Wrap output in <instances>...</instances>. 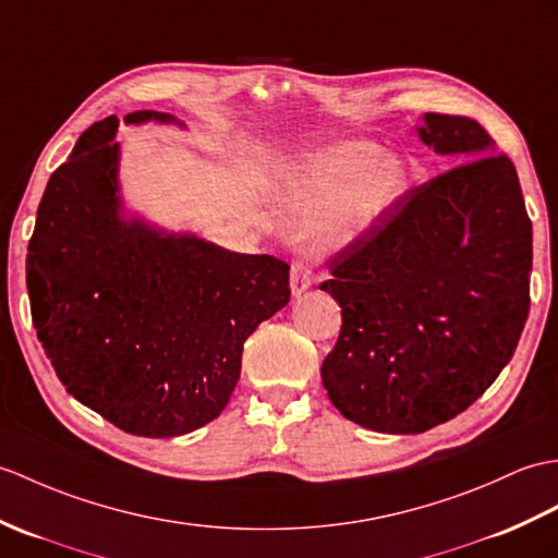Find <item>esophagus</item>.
Returning a JSON list of instances; mask_svg holds the SVG:
<instances>
[{
  "label": "esophagus",
  "mask_w": 558,
  "mask_h": 558,
  "mask_svg": "<svg viewBox=\"0 0 558 558\" xmlns=\"http://www.w3.org/2000/svg\"><path fill=\"white\" fill-rule=\"evenodd\" d=\"M308 284H311V270H308V264L300 258V262H294L290 268L292 294L300 296L304 290H308Z\"/></svg>",
  "instance_id": "34e87169"
}]
</instances>
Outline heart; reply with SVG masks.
<instances>
[{
  "mask_svg": "<svg viewBox=\"0 0 558 558\" xmlns=\"http://www.w3.org/2000/svg\"><path fill=\"white\" fill-rule=\"evenodd\" d=\"M383 159V149L371 142H340L288 166L284 194L304 214L328 209L342 198L318 220L314 232L326 244H344L371 228L404 190L401 168Z\"/></svg>",
  "mask_w": 558,
  "mask_h": 558,
  "instance_id": "1",
  "label": "heart"
}]
</instances>
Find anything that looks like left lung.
I'll return each mask as SVG.
<instances>
[{"mask_svg":"<svg viewBox=\"0 0 558 558\" xmlns=\"http://www.w3.org/2000/svg\"><path fill=\"white\" fill-rule=\"evenodd\" d=\"M418 135L465 163L401 194L320 282L342 308L323 387L344 418L390 435L469 409L530 311L533 223L511 159L465 116L425 113Z\"/></svg>","mask_w":558,"mask_h":558,"instance_id":"1","label":"left lung"}]
</instances>
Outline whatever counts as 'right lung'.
<instances>
[{
	"mask_svg": "<svg viewBox=\"0 0 558 558\" xmlns=\"http://www.w3.org/2000/svg\"><path fill=\"white\" fill-rule=\"evenodd\" d=\"M175 123L135 111L125 123ZM119 119L51 173L25 258L33 326L81 404L140 437L197 430L226 409L244 340L290 302V266L123 218Z\"/></svg>",
	"mask_w": 558,
	"mask_h": 558,
	"instance_id": "right-lung-1",
	"label": "right lung"
}]
</instances>
